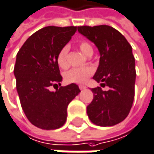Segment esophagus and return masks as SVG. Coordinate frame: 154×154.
I'll return each mask as SVG.
<instances>
[{"mask_svg":"<svg viewBox=\"0 0 154 154\" xmlns=\"http://www.w3.org/2000/svg\"><path fill=\"white\" fill-rule=\"evenodd\" d=\"M79 89H80V90H83V89H85V88H86V87H85L84 85H79Z\"/></svg>","mask_w":154,"mask_h":154,"instance_id":"esophagus-1","label":"esophagus"}]
</instances>
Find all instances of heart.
Segmentation results:
<instances>
[{"instance_id": "obj_1", "label": "heart", "mask_w": 154, "mask_h": 154, "mask_svg": "<svg viewBox=\"0 0 154 154\" xmlns=\"http://www.w3.org/2000/svg\"><path fill=\"white\" fill-rule=\"evenodd\" d=\"M79 48L84 54L88 56H91L94 52L92 45L88 41H81L79 44ZM68 51H69V46L65 45L59 49V51L57 54V63L61 68H66L68 66V60H67ZM93 74H94V69L90 66L75 67L66 71L64 76H65V80L69 83L82 84L85 83Z\"/></svg>"}]
</instances>
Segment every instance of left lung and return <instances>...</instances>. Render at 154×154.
<instances>
[{
    "instance_id": "8db88e82",
    "label": "left lung",
    "mask_w": 154,
    "mask_h": 154,
    "mask_svg": "<svg viewBox=\"0 0 154 154\" xmlns=\"http://www.w3.org/2000/svg\"><path fill=\"white\" fill-rule=\"evenodd\" d=\"M79 31L94 42L100 53L98 68L93 79L97 87L92 88L94 98L87 107L91 122L99 126H113L128 116L134 98L135 62L132 47L126 38L108 25L80 26Z\"/></svg>"
}]
</instances>
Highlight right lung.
Returning a JSON list of instances; mask_svg holds the SVG:
<instances>
[{
  "mask_svg": "<svg viewBox=\"0 0 154 154\" xmlns=\"http://www.w3.org/2000/svg\"><path fill=\"white\" fill-rule=\"evenodd\" d=\"M79 27L48 26L33 33L20 48L14 66L16 88L29 121L44 130L61 127L66 120L68 104L80 89L74 83L61 87L62 76L57 54ZM57 87L50 92L49 86Z\"/></svg>",
  "mask_w": 154,
  "mask_h": 154,
  "instance_id": "right-lung-1",
  "label": "right lung"
}]
</instances>
